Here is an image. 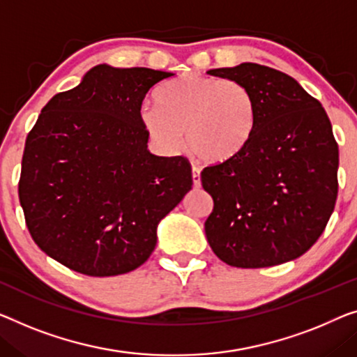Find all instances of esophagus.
I'll return each instance as SVG.
<instances>
[{
  "label": "esophagus",
  "mask_w": 357,
  "mask_h": 357,
  "mask_svg": "<svg viewBox=\"0 0 357 357\" xmlns=\"http://www.w3.org/2000/svg\"><path fill=\"white\" fill-rule=\"evenodd\" d=\"M192 181H194L195 188H199L200 185V168L199 167H192Z\"/></svg>",
  "instance_id": "obj_1"
}]
</instances>
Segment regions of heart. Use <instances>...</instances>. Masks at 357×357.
<instances>
[{
  "instance_id": "obj_1",
  "label": "heart",
  "mask_w": 357,
  "mask_h": 357,
  "mask_svg": "<svg viewBox=\"0 0 357 357\" xmlns=\"http://www.w3.org/2000/svg\"><path fill=\"white\" fill-rule=\"evenodd\" d=\"M158 104L141 109V121L168 151L185 131L188 151L206 163H222L248 144L257 125V100L241 82L208 75H184L165 84Z\"/></svg>"
}]
</instances>
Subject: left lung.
Here are the masks:
<instances>
[{
    "instance_id": "left-lung-1",
    "label": "left lung",
    "mask_w": 357,
    "mask_h": 357,
    "mask_svg": "<svg viewBox=\"0 0 357 357\" xmlns=\"http://www.w3.org/2000/svg\"><path fill=\"white\" fill-rule=\"evenodd\" d=\"M210 75L245 84L257 100L248 144L204 168L213 197L210 247L236 268H268L306 253L331 220L338 194V144L317 99L275 68L243 62Z\"/></svg>"
}]
</instances>
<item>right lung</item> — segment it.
<instances>
[{
    "label": "right lung",
    "instance_id": "1",
    "mask_svg": "<svg viewBox=\"0 0 357 357\" xmlns=\"http://www.w3.org/2000/svg\"><path fill=\"white\" fill-rule=\"evenodd\" d=\"M173 75L100 63L43 107L25 141L19 200L47 257L93 278L151 257L158 222L192 189L188 158L149 152L141 121L149 89Z\"/></svg>",
    "mask_w": 357,
    "mask_h": 357
}]
</instances>
